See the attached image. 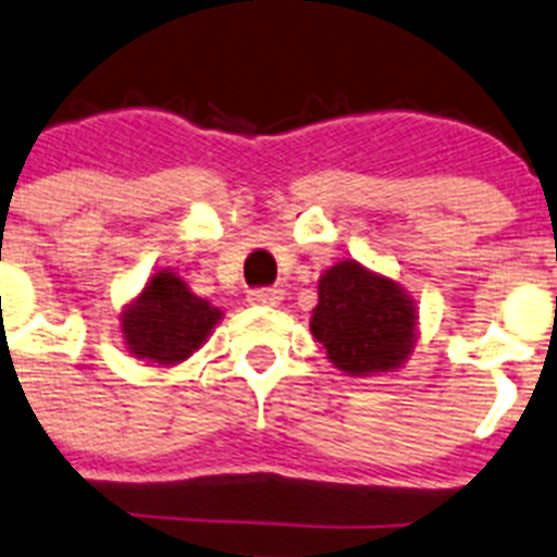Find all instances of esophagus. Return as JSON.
<instances>
[{
	"mask_svg": "<svg viewBox=\"0 0 557 557\" xmlns=\"http://www.w3.org/2000/svg\"><path fill=\"white\" fill-rule=\"evenodd\" d=\"M250 304H259V307H278L284 298V293L278 287H256L250 289Z\"/></svg>",
	"mask_w": 557,
	"mask_h": 557,
	"instance_id": "1",
	"label": "esophagus"
}]
</instances>
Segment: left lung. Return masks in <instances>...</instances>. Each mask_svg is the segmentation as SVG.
I'll return each instance as SVG.
<instances>
[{
	"label": "left lung",
	"mask_w": 557,
	"mask_h": 557,
	"mask_svg": "<svg viewBox=\"0 0 557 557\" xmlns=\"http://www.w3.org/2000/svg\"><path fill=\"white\" fill-rule=\"evenodd\" d=\"M417 307L406 287L388 275L346 259L318 278L310 332L326 358L349 377L397 372L414 351Z\"/></svg>",
	"instance_id": "left-lung-1"
}]
</instances>
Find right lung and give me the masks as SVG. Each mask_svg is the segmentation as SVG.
Wrapping results in <instances>:
<instances>
[{"mask_svg":"<svg viewBox=\"0 0 557 557\" xmlns=\"http://www.w3.org/2000/svg\"><path fill=\"white\" fill-rule=\"evenodd\" d=\"M222 321V310L191 287L174 270H157L146 287L121 312V335L132 358L149 366H177L206 344Z\"/></svg>","mask_w":557,"mask_h":557,"instance_id":"add662e5","label":"right lung"}]
</instances>
